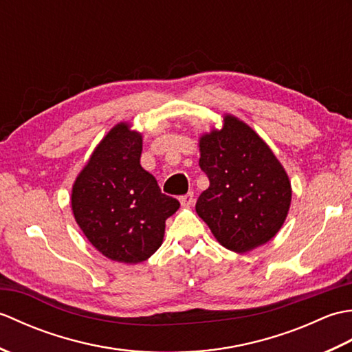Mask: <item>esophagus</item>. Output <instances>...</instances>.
I'll return each instance as SVG.
<instances>
[{
    "label": "esophagus",
    "instance_id": "1",
    "mask_svg": "<svg viewBox=\"0 0 352 352\" xmlns=\"http://www.w3.org/2000/svg\"><path fill=\"white\" fill-rule=\"evenodd\" d=\"M180 203L183 207H190L193 203H195V198H193V192H188L186 195L180 197Z\"/></svg>",
    "mask_w": 352,
    "mask_h": 352
}]
</instances>
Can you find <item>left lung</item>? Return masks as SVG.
Listing matches in <instances>:
<instances>
[{
  "instance_id": "8db88e82",
  "label": "left lung",
  "mask_w": 352,
  "mask_h": 352,
  "mask_svg": "<svg viewBox=\"0 0 352 352\" xmlns=\"http://www.w3.org/2000/svg\"><path fill=\"white\" fill-rule=\"evenodd\" d=\"M199 168L210 186L197 213L221 245L246 252L271 241L286 219L292 190L287 174L256 131L233 116L199 140Z\"/></svg>"
}]
</instances>
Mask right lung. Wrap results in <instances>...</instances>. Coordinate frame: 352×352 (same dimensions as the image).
Returning <instances> with one entry per match:
<instances>
[{
    "mask_svg": "<svg viewBox=\"0 0 352 352\" xmlns=\"http://www.w3.org/2000/svg\"><path fill=\"white\" fill-rule=\"evenodd\" d=\"M142 138L119 124L101 140L72 188L76 221L104 256L140 263L159 250L164 221L180 207L140 166Z\"/></svg>",
    "mask_w": 352,
    "mask_h": 352,
    "instance_id": "right-lung-1",
    "label": "right lung"
}]
</instances>
